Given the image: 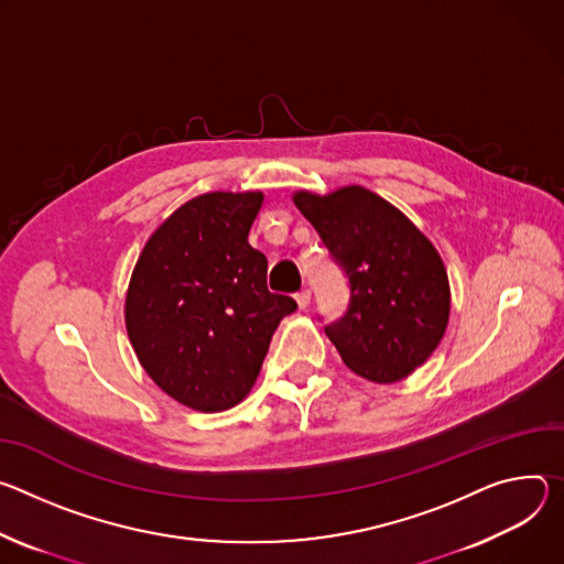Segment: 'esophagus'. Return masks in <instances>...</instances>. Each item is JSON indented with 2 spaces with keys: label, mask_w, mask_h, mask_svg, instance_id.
I'll return each mask as SVG.
<instances>
[{
  "label": "esophagus",
  "mask_w": 564,
  "mask_h": 564,
  "mask_svg": "<svg viewBox=\"0 0 564 564\" xmlns=\"http://www.w3.org/2000/svg\"><path fill=\"white\" fill-rule=\"evenodd\" d=\"M295 300H297V306H300V308H306L308 302H311V291H308V289H302L300 293H295Z\"/></svg>",
  "instance_id": "1"
}]
</instances>
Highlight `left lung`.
Instances as JSON below:
<instances>
[{"label": "left lung", "instance_id": "left-lung-1", "mask_svg": "<svg viewBox=\"0 0 564 564\" xmlns=\"http://www.w3.org/2000/svg\"><path fill=\"white\" fill-rule=\"evenodd\" d=\"M349 282L345 314L325 325L340 358L373 383L405 379L440 345L451 314L444 262L419 228L360 185L295 195Z\"/></svg>", "mask_w": 564, "mask_h": 564}]
</instances>
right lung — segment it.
<instances>
[{"mask_svg":"<svg viewBox=\"0 0 564 564\" xmlns=\"http://www.w3.org/2000/svg\"><path fill=\"white\" fill-rule=\"evenodd\" d=\"M260 193H210L183 204L145 243L124 300L132 347L174 401L221 412L253 388L280 321L297 308L267 286L248 243Z\"/></svg>","mask_w":564,"mask_h":564,"instance_id":"1","label":"right lung"}]
</instances>
